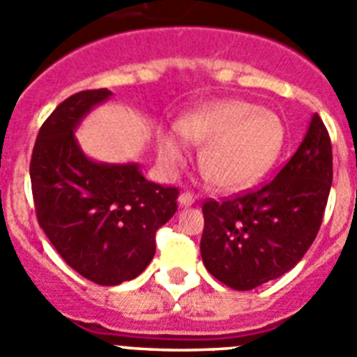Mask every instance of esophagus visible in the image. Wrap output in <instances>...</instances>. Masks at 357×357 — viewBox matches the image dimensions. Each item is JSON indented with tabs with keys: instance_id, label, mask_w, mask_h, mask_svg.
Here are the masks:
<instances>
[{
	"instance_id": "34e87169",
	"label": "esophagus",
	"mask_w": 357,
	"mask_h": 357,
	"mask_svg": "<svg viewBox=\"0 0 357 357\" xmlns=\"http://www.w3.org/2000/svg\"><path fill=\"white\" fill-rule=\"evenodd\" d=\"M178 204H181V206H193L195 197L191 193H188V191H185V193H181V197H178Z\"/></svg>"
}]
</instances>
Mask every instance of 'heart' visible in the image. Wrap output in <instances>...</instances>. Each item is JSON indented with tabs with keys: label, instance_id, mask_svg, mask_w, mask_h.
Instances as JSON below:
<instances>
[{
	"label": "heart",
	"instance_id": "heart-1",
	"mask_svg": "<svg viewBox=\"0 0 357 357\" xmlns=\"http://www.w3.org/2000/svg\"><path fill=\"white\" fill-rule=\"evenodd\" d=\"M202 144L198 164L227 191L259 182L284 144V125L272 110L247 100H216L176 119V132H160L159 159L176 169L188 157V143Z\"/></svg>",
	"mask_w": 357,
	"mask_h": 357
}]
</instances>
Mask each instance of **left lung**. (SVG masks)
I'll return each mask as SVG.
<instances>
[{"instance_id": "obj_1", "label": "left lung", "mask_w": 357, "mask_h": 357, "mask_svg": "<svg viewBox=\"0 0 357 357\" xmlns=\"http://www.w3.org/2000/svg\"><path fill=\"white\" fill-rule=\"evenodd\" d=\"M333 184V146L314 114L298 150L272 182L223 202L206 200L202 261L238 291L284 275L320 230Z\"/></svg>"}]
</instances>
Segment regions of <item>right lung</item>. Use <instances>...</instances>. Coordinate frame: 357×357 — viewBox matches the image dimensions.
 Returning a JSON list of instances; mask_svg holds the SVG:
<instances>
[{
    "instance_id": "1",
    "label": "right lung",
    "mask_w": 357,
    "mask_h": 357,
    "mask_svg": "<svg viewBox=\"0 0 357 357\" xmlns=\"http://www.w3.org/2000/svg\"><path fill=\"white\" fill-rule=\"evenodd\" d=\"M109 89L73 94L43 123L31 151L37 222L62 259L85 279L116 286L143 273L155 232L176 213L178 189L146 181L137 164L87 159L75 128Z\"/></svg>"
}]
</instances>
